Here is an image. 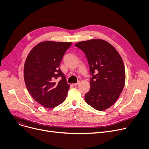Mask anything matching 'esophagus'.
Returning a JSON list of instances; mask_svg holds the SVG:
<instances>
[{
  "label": "esophagus",
  "mask_w": 149,
  "mask_h": 149,
  "mask_svg": "<svg viewBox=\"0 0 149 149\" xmlns=\"http://www.w3.org/2000/svg\"><path fill=\"white\" fill-rule=\"evenodd\" d=\"M80 83V81H78L77 83H74L73 85H74V86H77L78 84H79Z\"/></svg>",
  "instance_id": "1"
}]
</instances>
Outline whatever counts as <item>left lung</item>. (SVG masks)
<instances>
[{
  "label": "left lung",
  "instance_id": "obj_1",
  "mask_svg": "<svg viewBox=\"0 0 149 149\" xmlns=\"http://www.w3.org/2000/svg\"><path fill=\"white\" fill-rule=\"evenodd\" d=\"M75 45L86 54L92 75L85 101L96 110H105L117 101L125 86V69L122 57L103 39L83 41Z\"/></svg>",
  "mask_w": 149,
  "mask_h": 149
}]
</instances>
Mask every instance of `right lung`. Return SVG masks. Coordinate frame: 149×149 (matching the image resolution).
I'll return each instance as SVG.
<instances>
[{
  "mask_svg": "<svg viewBox=\"0 0 149 149\" xmlns=\"http://www.w3.org/2000/svg\"><path fill=\"white\" fill-rule=\"evenodd\" d=\"M71 45L70 42H41L31 49L26 59V86L33 100L45 108H53L62 104L66 97L70 86L59 65ZM59 76L62 79L55 82Z\"/></svg>",
  "mask_w": 149,
  "mask_h": 149,
  "instance_id": "obj_1",
  "label": "right lung"
}]
</instances>
